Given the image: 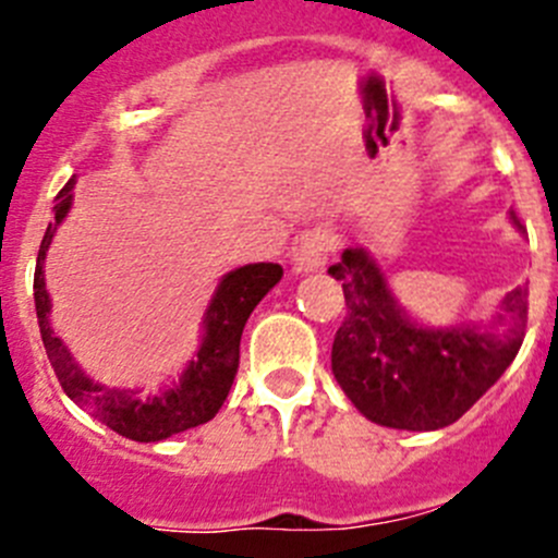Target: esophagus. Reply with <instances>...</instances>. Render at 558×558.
I'll return each mask as SVG.
<instances>
[{
  "label": "esophagus",
  "mask_w": 558,
  "mask_h": 558,
  "mask_svg": "<svg viewBox=\"0 0 558 558\" xmlns=\"http://www.w3.org/2000/svg\"><path fill=\"white\" fill-rule=\"evenodd\" d=\"M330 253H332L330 231H322V228H316V231H311L308 236L300 242V247L294 250V258H291V264H294V272H300V275L316 272V269L325 267V262L330 258Z\"/></svg>",
  "instance_id": "34e87169"
}]
</instances>
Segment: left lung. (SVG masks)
<instances>
[{
  "instance_id": "obj_1",
  "label": "left lung",
  "mask_w": 558,
  "mask_h": 558,
  "mask_svg": "<svg viewBox=\"0 0 558 558\" xmlns=\"http://www.w3.org/2000/svg\"><path fill=\"white\" fill-rule=\"evenodd\" d=\"M512 226L523 233L518 215ZM327 272L343 286L347 316L332 341V374L368 421L432 432L454 424L518 355L529 289H512L490 327H426L390 294L383 269L363 247L343 250Z\"/></svg>"
}]
</instances>
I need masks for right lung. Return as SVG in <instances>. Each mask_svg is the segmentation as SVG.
<instances>
[{"label":"right lung","mask_w":558,"mask_h":558,"mask_svg":"<svg viewBox=\"0 0 558 558\" xmlns=\"http://www.w3.org/2000/svg\"><path fill=\"white\" fill-rule=\"evenodd\" d=\"M74 179L68 181L57 195L54 220L49 222L44 233V242L38 250V264H35V311H38L40 338H44L46 355L51 368L60 379L62 390L74 399L82 410L107 424L118 435L137 440V444H156L170 435L201 426L217 415V410L226 402L233 377L239 368V341L247 325L253 308L264 300L269 289L283 278L280 264H247L233 272L222 275L206 316H203V341L197 355L186 363L179 383L170 388H161L159 393H140L132 388H109L96 383L80 368V363L71 357L65 343L54 336L49 322L51 300L46 291L44 262L46 250L54 239L57 226L65 220L71 211V195Z\"/></svg>","instance_id":"obj_1"}]
</instances>
